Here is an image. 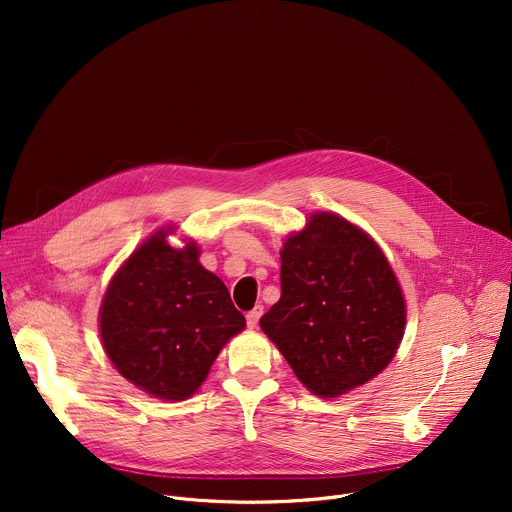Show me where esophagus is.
<instances>
[{
    "mask_svg": "<svg viewBox=\"0 0 512 512\" xmlns=\"http://www.w3.org/2000/svg\"><path fill=\"white\" fill-rule=\"evenodd\" d=\"M261 316H263V306H255L251 312H247V326L257 328Z\"/></svg>",
    "mask_w": 512,
    "mask_h": 512,
    "instance_id": "obj_1",
    "label": "esophagus"
}]
</instances>
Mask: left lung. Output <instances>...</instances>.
<instances>
[{
  "label": "left lung",
  "instance_id": "8db88e82",
  "mask_svg": "<svg viewBox=\"0 0 512 512\" xmlns=\"http://www.w3.org/2000/svg\"><path fill=\"white\" fill-rule=\"evenodd\" d=\"M314 395L375 379L405 330V298L379 245L346 218L316 212L281 249V298L259 320Z\"/></svg>",
  "mask_w": 512,
  "mask_h": 512
}]
</instances>
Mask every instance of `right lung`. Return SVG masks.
I'll use <instances>...</instances> for the list:
<instances>
[{
  "label": "right lung",
  "mask_w": 512,
  "mask_h": 512,
  "mask_svg": "<svg viewBox=\"0 0 512 512\" xmlns=\"http://www.w3.org/2000/svg\"><path fill=\"white\" fill-rule=\"evenodd\" d=\"M172 229L141 243L113 275L99 312L103 348L137 389L188 399L221 348L245 328L227 285L206 271L194 243L168 245Z\"/></svg>",
  "instance_id": "1"
}]
</instances>
